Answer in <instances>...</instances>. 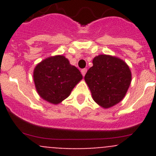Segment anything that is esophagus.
I'll use <instances>...</instances> for the list:
<instances>
[{"instance_id": "34e87169", "label": "esophagus", "mask_w": 156, "mask_h": 156, "mask_svg": "<svg viewBox=\"0 0 156 156\" xmlns=\"http://www.w3.org/2000/svg\"><path fill=\"white\" fill-rule=\"evenodd\" d=\"M86 73H87V69H83L81 70V73H82L83 76H84Z\"/></svg>"}]
</instances>
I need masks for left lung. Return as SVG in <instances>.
<instances>
[{
  "label": "left lung",
  "instance_id": "left-lung-1",
  "mask_svg": "<svg viewBox=\"0 0 156 156\" xmlns=\"http://www.w3.org/2000/svg\"><path fill=\"white\" fill-rule=\"evenodd\" d=\"M85 81L95 102L108 108L118 104L125 97L131 82V72L119 58L100 55L93 59Z\"/></svg>",
  "mask_w": 156,
  "mask_h": 156
}]
</instances>
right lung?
<instances>
[{
    "mask_svg": "<svg viewBox=\"0 0 156 156\" xmlns=\"http://www.w3.org/2000/svg\"><path fill=\"white\" fill-rule=\"evenodd\" d=\"M82 78L80 70L70 65L69 61L63 55L43 60L34 71V80L38 94L55 105L68 98Z\"/></svg>",
    "mask_w": 156,
    "mask_h": 156,
    "instance_id": "right-lung-1",
    "label": "right lung"
}]
</instances>
